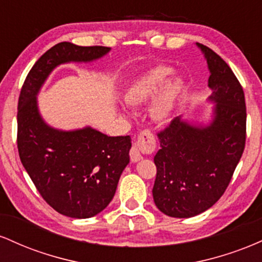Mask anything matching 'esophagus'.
Returning a JSON list of instances; mask_svg holds the SVG:
<instances>
[{
  "instance_id": "esophagus-1",
  "label": "esophagus",
  "mask_w": 262,
  "mask_h": 262,
  "mask_svg": "<svg viewBox=\"0 0 262 262\" xmlns=\"http://www.w3.org/2000/svg\"><path fill=\"white\" fill-rule=\"evenodd\" d=\"M156 145V141L154 138V134L150 130H144L141 132L138 137V139L132 146L130 152V160L133 162H137L143 159V155L141 154H149V152L154 151Z\"/></svg>"
}]
</instances>
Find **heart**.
I'll list each match as a JSON object with an SVG mask.
<instances>
[{"mask_svg": "<svg viewBox=\"0 0 262 262\" xmlns=\"http://www.w3.org/2000/svg\"><path fill=\"white\" fill-rule=\"evenodd\" d=\"M171 74L172 69L165 65L155 66L144 71L130 81L123 93V101L127 106L137 108L148 103L155 95L149 107V116L158 124H165L172 118L185 91V81L181 77L176 76L166 81Z\"/></svg>", "mask_w": 262, "mask_h": 262, "instance_id": "b5f03b06", "label": "heart"}]
</instances>
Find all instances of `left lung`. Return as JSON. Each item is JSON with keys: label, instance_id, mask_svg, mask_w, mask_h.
I'll return each mask as SVG.
<instances>
[{"label": "left lung", "instance_id": "1", "mask_svg": "<svg viewBox=\"0 0 262 262\" xmlns=\"http://www.w3.org/2000/svg\"><path fill=\"white\" fill-rule=\"evenodd\" d=\"M207 60L213 118L194 125L176 117L158 134L152 197L164 214L191 218L223 196L242 158L246 139L243 87L229 65L206 45L196 43Z\"/></svg>", "mask_w": 262, "mask_h": 262}]
</instances>
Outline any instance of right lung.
Masks as SVG:
<instances>
[{"mask_svg":"<svg viewBox=\"0 0 262 262\" xmlns=\"http://www.w3.org/2000/svg\"><path fill=\"white\" fill-rule=\"evenodd\" d=\"M107 47L54 45L33 65L20 90L17 146L20 161L45 202L60 214L91 218L110 204L129 164L130 137H108L91 127L59 130L44 122L37 95L56 66L90 62L110 52Z\"/></svg>","mask_w":262,"mask_h":262,"instance_id":"1","label":"right lung"}]
</instances>
